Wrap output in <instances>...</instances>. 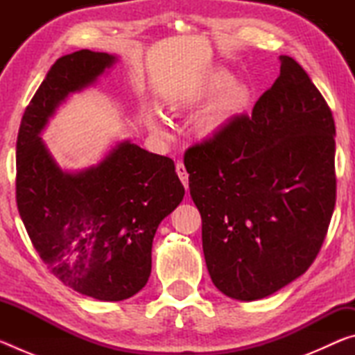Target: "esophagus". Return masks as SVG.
<instances>
[{"instance_id": "obj_1", "label": "esophagus", "mask_w": 355, "mask_h": 355, "mask_svg": "<svg viewBox=\"0 0 355 355\" xmlns=\"http://www.w3.org/2000/svg\"><path fill=\"white\" fill-rule=\"evenodd\" d=\"M175 169H177L178 178L182 180V183L184 184V188L188 189V184H189V173L186 172V167H184V164L182 163V161H178L177 166H175Z\"/></svg>"}]
</instances>
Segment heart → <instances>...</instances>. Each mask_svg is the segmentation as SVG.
<instances>
[{
  "label": "heart",
  "mask_w": 355,
  "mask_h": 355,
  "mask_svg": "<svg viewBox=\"0 0 355 355\" xmlns=\"http://www.w3.org/2000/svg\"><path fill=\"white\" fill-rule=\"evenodd\" d=\"M233 78L227 71H214L200 84L194 94L196 100H203L219 94L214 103L203 112L199 120V130L203 136H213L222 130L230 120L245 110L249 103V91L243 84H232ZM148 123L153 128H159L158 117L150 116Z\"/></svg>",
  "instance_id": "1"
}]
</instances>
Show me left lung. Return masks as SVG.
<instances>
[{"label": "left lung", "mask_w": 355, "mask_h": 355, "mask_svg": "<svg viewBox=\"0 0 355 355\" xmlns=\"http://www.w3.org/2000/svg\"><path fill=\"white\" fill-rule=\"evenodd\" d=\"M254 106L184 153L213 284L266 297L302 275L327 235L336 199L335 122L290 56Z\"/></svg>", "instance_id": "8db88e82"}]
</instances>
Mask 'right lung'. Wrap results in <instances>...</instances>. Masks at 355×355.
<instances>
[{"instance_id":"add662e5","label":"right lung","mask_w":355,"mask_h":355,"mask_svg":"<svg viewBox=\"0 0 355 355\" xmlns=\"http://www.w3.org/2000/svg\"><path fill=\"white\" fill-rule=\"evenodd\" d=\"M114 62L80 50L59 58L26 106L17 137V207L53 275L98 300H123L146 286L159 222L183 200L171 158L122 142L97 167L64 173L39 133L58 105Z\"/></svg>"}]
</instances>
